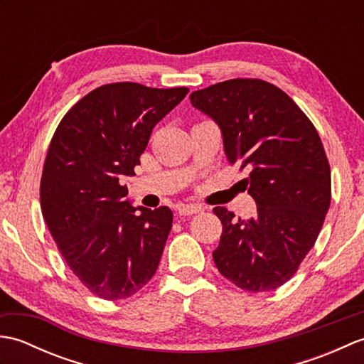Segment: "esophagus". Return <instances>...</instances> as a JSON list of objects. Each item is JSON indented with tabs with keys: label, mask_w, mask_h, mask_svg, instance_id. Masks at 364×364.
<instances>
[{
	"label": "esophagus",
	"mask_w": 364,
	"mask_h": 364,
	"mask_svg": "<svg viewBox=\"0 0 364 364\" xmlns=\"http://www.w3.org/2000/svg\"><path fill=\"white\" fill-rule=\"evenodd\" d=\"M203 208L198 206V205H181L178 206V214L180 215H192V214H197V213H202Z\"/></svg>",
	"instance_id": "34e87169"
}]
</instances>
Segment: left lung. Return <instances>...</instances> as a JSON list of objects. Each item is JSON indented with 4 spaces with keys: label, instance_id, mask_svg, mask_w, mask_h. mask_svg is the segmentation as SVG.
I'll list each match as a JSON object with an SVG mask.
<instances>
[{
    "label": "left lung",
    "instance_id": "8db88e82",
    "mask_svg": "<svg viewBox=\"0 0 364 364\" xmlns=\"http://www.w3.org/2000/svg\"><path fill=\"white\" fill-rule=\"evenodd\" d=\"M192 106L219 127L228 162L245 178L255 218L222 222L213 252L219 272L241 289L272 291L313 249L330 206V166L313 123L283 90L261 80H230L191 94Z\"/></svg>",
    "mask_w": 364,
    "mask_h": 364
}]
</instances>
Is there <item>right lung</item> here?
<instances>
[{
  "mask_svg": "<svg viewBox=\"0 0 364 364\" xmlns=\"http://www.w3.org/2000/svg\"><path fill=\"white\" fill-rule=\"evenodd\" d=\"M188 92L106 84L81 98L51 139L43 219L72 272L105 300L131 297L158 269L173 214L133 206L120 180L136 175L153 128Z\"/></svg>",
  "mask_w": 364,
  "mask_h": 364,
  "instance_id": "obj_1",
  "label": "right lung"
}]
</instances>
